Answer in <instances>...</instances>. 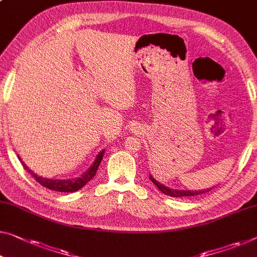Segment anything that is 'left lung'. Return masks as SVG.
<instances>
[{
  "instance_id": "obj_1",
  "label": "left lung",
  "mask_w": 257,
  "mask_h": 257,
  "mask_svg": "<svg viewBox=\"0 0 257 257\" xmlns=\"http://www.w3.org/2000/svg\"><path fill=\"white\" fill-rule=\"evenodd\" d=\"M150 180L151 181L155 183L157 188H158L162 193H164L165 195H168V196H172V197H186V196H196V195H201V194H204L206 193L208 190H174V189H170L167 188V187L160 185V183L157 181V180L153 179L151 175H150Z\"/></svg>"
}]
</instances>
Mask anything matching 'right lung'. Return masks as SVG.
Here are the masks:
<instances>
[{"mask_svg":"<svg viewBox=\"0 0 257 257\" xmlns=\"http://www.w3.org/2000/svg\"><path fill=\"white\" fill-rule=\"evenodd\" d=\"M104 153H105V150H102L100 153H99L97 156V159H95V162L93 163V165L91 166V168L86 172V173H84L80 178L74 179V180H52V179H45V178L38 177L36 173H33L32 171L29 170V167L23 163V160L19 158V157L18 158L21 160L23 167L25 168V171H28L29 173H31V175H32V177L36 179L41 186L55 191H61V193H74V191H77L78 189L82 188L84 185H86V183L94 177L95 173H97L99 165H100L102 157H104Z\"/></svg>","mask_w":257,"mask_h":257,"instance_id":"1","label":"right lung"}]
</instances>
